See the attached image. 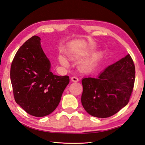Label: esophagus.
I'll list each match as a JSON object with an SVG mask.
<instances>
[{
  "label": "esophagus",
  "mask_w": 145,
  "mask_h": 145,
  "mask_svg": "<svg viewBox=\"0 0 145 145\" xmlns=\"http://www.w3.org/2000/svg\"><path fill=\"white\" fill-rule=\"evenodd\" d=\"M71 81L73 82H78L79 81V79L76 76H72L71 78Z\"/></svg>",
  "instance_id": "34e87169"
}]
</instances>
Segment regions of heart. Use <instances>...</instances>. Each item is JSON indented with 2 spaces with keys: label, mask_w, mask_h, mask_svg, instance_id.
<instances>
[{
  "label": "heart",
  "mask_w": 145,
  "mask_h": 145,
  "mask_svg": "<svg viewBox=\"0 0 145 145\" xmlns=\"http://www.w3.org/2000/svg\"><path fill=\"white\" fill-rule=\"evenodd\" d=\"M59 61H60V62H61V64L64 67H68V65H69V63H68L67 61L63 56H59ZM81 66L83 68V69H88V68H89L90 64L89 63V62H85V63L82 64Z\"/></svg>",
  "instance_id": "heart-1"
}]
</instances>
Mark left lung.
Listing matches in <instances>:
<instances>
[{
    "label": "left lung",
    "instance_id": "8db88e82",
    "mask_svg": "<svg viewBox=\"0 0 145 145\" xmlns=\"http://www.w3.org/2000/svg\"><path fill=\"white\" fill-rule=\"evenodd\" d=\"M135 66L128 54L95 78L82 80L81 103L89 115L106 118L126 105L133 92Z\"/></svg>",
    "mask_w": 145,
    "mask_h": 145
}]
</instances>
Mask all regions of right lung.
Returning <instances> with one entry per match:
<instances>
[{
    "instance_id": "obj_1",
    "label": "right lung",
    "mask_w": 145,
    "mask_h": 145,
    "mask_svg": "<svg viewBox=\"0 0 145 145\" xmlns=\"http://www.w3.org/2000/svg\"><path fill=\"white\" fill-rule=\"evenodd\" d=\"M40 38L33 36L19 48L10 67V76L16 102L27 113L41 117L58 106L68 76L50 71V62L41 47Z\"/></svg>"
}]
</instances>
